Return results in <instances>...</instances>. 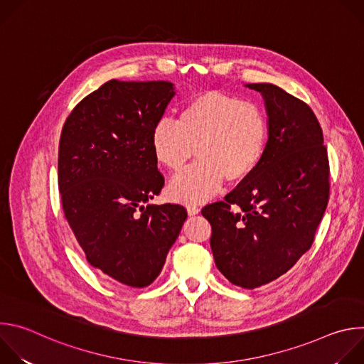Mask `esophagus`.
<instances>
[{
    "label": "esophagus",
    "mask_w": 364,
    "mask_h": 364,
    "mask_svg": "<svg viewBox=\"0 0 364 364\" xmlns=\"http://www.w3.org/2000/svg\"><path fill=\"white\" fill-rule=\"evenodd\" d=\"M187 213H188V216H196V215L200 213V209L196 204H188L187 205Z\"/></svg>",
    "instance_id": "34e87169"
}]
</instances>
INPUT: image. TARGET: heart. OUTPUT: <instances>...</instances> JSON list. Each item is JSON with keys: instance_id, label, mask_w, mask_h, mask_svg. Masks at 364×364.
Segmentation results:
<instances>
[{"instance_id": "obj_1", "label": "heart", "mask_w": 364, "mask_h": 364, "mask_svg": "<svg viewBox=\"0 0 364 364\" xmlns=\"http://www.w3.org/2000/svg\"><path fill=\"white\" fill-rule=\"evenodd\" d=\"M268 141L262 108L237 96L205 90L180 108L177 121L164 118L154 125L151 148L163 167L178 173L194 159L200 161L168 186L173 200L201 203L215 196L226 180H246L261 163Z\"/></svg>"}]
</instances>
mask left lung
Instances as JSON below:
<instances>
[{
    "mask_svg": "<svg viewBox=\"0 0 364 364\" xmlns=\"http://www.w3.org/2000/svg\"><path fill=\"white\" fill-rule=\"evenodd\" d=\"M262 95L268 142L256 170L223 201L203 207L218 269L253 289L288 272L314 242L330 194L323 129L305 102L272 83Z\"/></svg>",
    "mask_w": 364,
    "mask_h": 364,
    "instance_id": "left-lung-1",
    "label": "left lung"
}]
</instances>
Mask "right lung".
I'll list each match as a JSON object with an SVG mask.
<instances>
[{
    "label": "right lung",
    "mask_w": 364,
    "mask_h": 364,
    "mask_svg": "<svg viewBox=\"0 0 364 364\" xmlns=\"http://www.w3.org/2000/svg\"><path fill=\"white\" fill-rule=\"evenodd\" d=\"M176 95L166 80H109L80 100L59 144V191L87 262L132 288L157 278L187 212L180 204H147L164 177L151 132Z\"/></svg>",
    "instance_id": "right-lung-1"
}]
</instances>
